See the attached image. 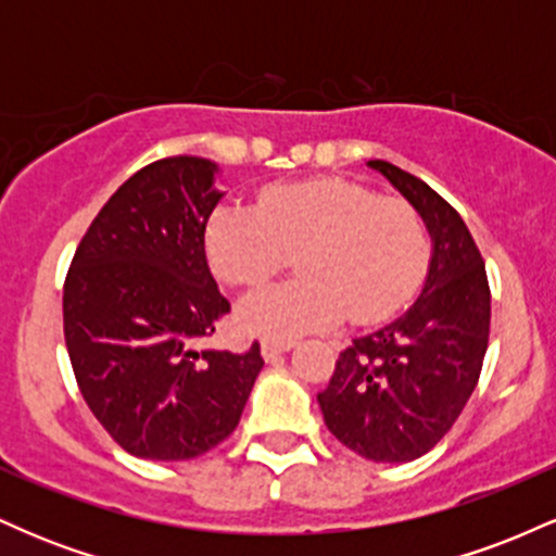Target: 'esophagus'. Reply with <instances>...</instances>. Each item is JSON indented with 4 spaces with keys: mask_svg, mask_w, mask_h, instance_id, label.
Here are the masks:
<instances>
[{
    "mask_svg": "<svg viewBox=\"0 0 556 556\" xmlns=\"http://www.w3.org/2000/svg\"><path fill=\"white\" fill-rule=\"evenodd\" d=\"M292 348V342H282V340H264L261 342V355H264L266 361H274L277 355L287 353V350Z\"/></svg>",
    "mask_w": 556,
    "mask_h": 556,
    "instance_id": "34e87169",
    "label": "esophagus"
}]
</instances>
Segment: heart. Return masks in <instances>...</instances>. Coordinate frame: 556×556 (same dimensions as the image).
<instances>
[{"label": "heart", "mask_w": 556, "mask_h": 556, "mask_svg": "<svg viewBox=\"0 0 556 556\" xmlns=\"http://www.w3.org/2000/svg\"><path fill=\"white\" fill-rule=\"evenodd\" d=\"M206 251L227 285L253 290L287 269L300 279L240 305V324L269 340L394 316L424 285L431 235L410 203L342 177L271 185L256 208L225 203L206 225Z\"/></svg>", "instance_id": "heart-1"}]
</instances>
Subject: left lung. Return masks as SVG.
<instances>
[{"instance_id":"obj_1","label":"left lung","mask_w":556,"mask_h":556,"mask_svg":"<svg viewBox=\"0 0 556 556\" xmlns=\"http://www.w3.org/2000/svg\"><path fill=\"white\" fill-rule=\"evenodd\" d=\"M424 216L433 240L429 277L400 318L353 340L318 392L324 424L374 463H410L460 418L489 348L491 290L473 235L437 190L371 159Z\"/></svg>"}]
</instances>
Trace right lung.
Here are the masks:
<instances>
[{
  "label": "right lung",
  "instance_id": "obj_1",
  "mask_svg": "<svg viewBox=\"0 0 556 556\" xmlns=\"http://www.w3.org/2000/svg\"><path fill=\"white\" fill-rule=\"evenodd\" d=\"M216 164L167 156L138 169L83 235L62 292L65 344L83 400L143 460H193L225 442L264 366L198 350L229 314L206 261L222 193Z\"/></svg>",
  "mask_w": 556,
  "mask_h": 556
}]
</instances>
